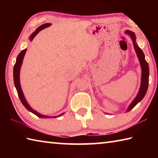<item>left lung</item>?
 I'll return each mask as SVG.
<instances>
[{
	"instance_id": "obj_1",
	"label": "left lung",
	"mask_w": 158,
	"mask_h": 158,
	"mask_svg": "<svg viewBox=\"0 0 158 158\" xmlns=\"http://www.w3.org/2000/svg\"><path fill=\"white\" fill-rule=\"evenodd\" d=\"M125 33L129 35L132 40L134 48H135L136 53H137L138 56L139 60L140 62L141 68V81L140 89H139V93L137 95V97L134 99V100L132 102V103H131L129 105V106H128V108L126 111V112H127V111H130V110H132V109L135 107V106L137 105L139 102L142 100V99L144 98V96L146 95L147 90H148V87L149 67H148V63H147L146 60H145V56H144L143 51L139 47L138 44L136 43V36L135 33L129 30L125 31Z\"/></svg>"
}]
</instances>
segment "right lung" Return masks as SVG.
<instances>
[{
	"mask_svg": "<svg viewBox=\"0 0 158 158\" xmlns=\"http://www.w3.org/2000/svg\"><path fill=\"white\" fill-rule=\"evenodd\" d=\"M51 26V23H44V24H42L40 26H39V27L36 29L34 33H32V35L30 37V40L31 41L33 40L34 37L36 36V35L40 31H42V29H44V28H47V27H49V26ZM26 52V49L22 50L19 53V54L18 55V56L17 58V60H16V63L15 64L14 69H13V77H14L15 85L16 89H17L19 98L21 103L23 104V105L25 106L26 109H27V110L32 112V113L34 114L35 115H36L37 116H38L40 118H57V117L61 116L62 115H63L65 113H63V114H61L60 115H58V116H45V115H42L41 114L38 113L37 111H35L34 109H32L30 106V105H28L27 101H26L24 95H23L22 89H21V85H20V81H19L20 69H21V65H22L23 59V57H24V56H25Z\"/></svg>",
	"mask_w": 158,
	"mask_h": 158,
	"instance_id": "right-lung-1",
	"label": "right lung"
}]
</instances>
